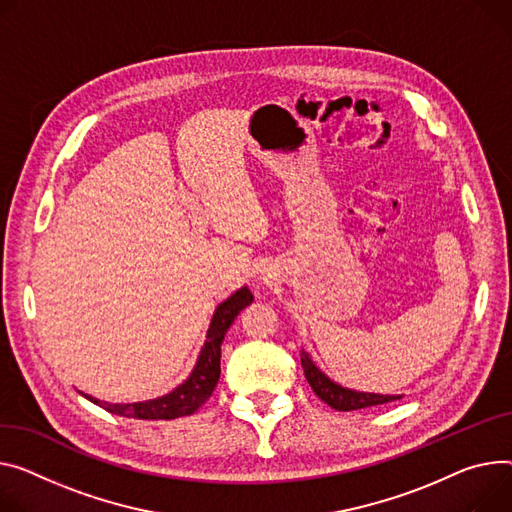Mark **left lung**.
I'll list each match as a JSON object with an SVG mask.
<instances>
[{"label":"left lung","instance_id":"1","mask_svg":"<svg viewBox=\"0 0 512 512\" xmlns=\"http://www.w3.org/2000/svg\"><path fill=\"white\" fill-rule=\"evenodd\" d=\"M300 362L304 368V377L313 387L315 395L331 405L337 412H352V410H362V407H372V405H383L389 401L401 399V395H383V393H366V391H356L342 387L339 383L331 381L327 374L313 362V358L300 350Z\"/></svg>","mask_w":512,"mask_h":512}]
</instances>
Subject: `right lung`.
I'll return each instance as SVG.
<instances>
[{
  "label": "right lung",
  "mask_w": 512,
  "mask_h": 512,
  "mask_svg": "<svg viewBox=\"0 0 512 512\" xmlns=\"http://www.w3.org/2000/svg\"><path fill=\"white\" fill-rule=\"evenodd\" d=\"M251 302H253V294L247 286H243L241 290H236L232 296H228L224 302L218 304L206 335V344L201 346V352L197 356V362L191 374L170 393L156 399L135 401V403H109V401H100L92 395H86L82 391L80 393L92 403L105 407L107 412L123 418L175 420L181 416H191L214 393L220 379V356H222L220 348L224 342V335L234 323V319L238 317V313H241Z\"/></svg>",
  "instance_id": "1"
}]
</instances>
